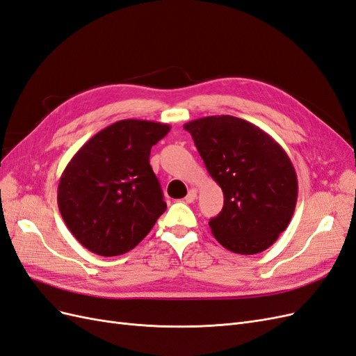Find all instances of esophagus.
I'll return each instance as SVG.
<instances>
[{
    "instance_id": "34e87169",
    "label": "esophagus",
    "mask_w": 356,
    "mask_h": 356,
    "mask_svg": "<svg viewBox=\"0 0 356 356\" xmlns=\"http://www.w3.org/2000/svg\"><path fill=\"white\" fill-rule=\"evenodd\" d=\"M196 199H197V190H196V188H191V190L188 191V195L186 196L184 200H186L187 203H191V202H195Z\"/></svg>"
}]
</instances>
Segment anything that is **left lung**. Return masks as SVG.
<instances>
[{"label": "left lung", "instance_id": "1", "mask_svg": "<svg viewBox=\"0 0 356 356\" xmlns=\"http://www.w3.org/2000/svg\"><path fill=\"white\" fill-rule=\"evenodd\" d=\"M184 129L224 195L221 212L209 221L215 239L234 254L263 252L288 227L297 203V175L285 149L233 115L202 117Z\"/></svg>", "mask_w": 356, "mask_h": 356}]
</instances>
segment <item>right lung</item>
<instances>
[{
    "label": "right lung",
    "instance_id": "add662e5",
    "mask_svg": "<svg viewBox=\"0 0 356 356\" xmlns=\"http://www.w3.org/2000/svg\"><path fill=\"white\" fill-rule=\"evenodd\" d=\"M170 131L127 118L92 136L63 169L58 207L84 248L102 257L129 252L166 211L149 152Z\"/></svg>",
    "mask_w": 356,
    "mask_h": 356
}]
</instances>
